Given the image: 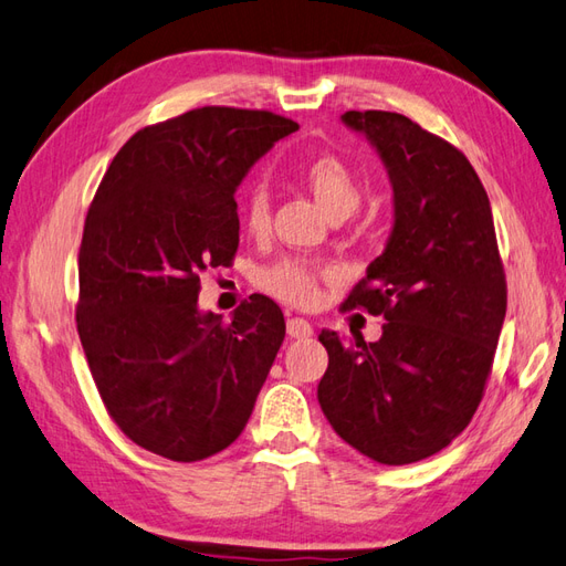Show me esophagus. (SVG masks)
Masks as SVG:
<instances>
[{
  "label": "esophagus",
  "mask_w": 566,
  "mask_h": 566,
  "mask_svg": "<svg viewBox=\"0 0 566 566\" xmlns=\"http://www.w3.org/2000/svg\"><path fill=\"white\" fill-rule=\"evenodd\" d=\"M286 335L292 339H308L313 335V327L304 318H289L286 321Z\"/></svg>",
  "instance_id": "obj_1"
}]
</instances>
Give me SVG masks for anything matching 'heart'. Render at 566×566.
I'll use <instances>...</instances> for the list:
<instances>
[{
  "label": "heart",
  "mask_w": 566,
  "mask_h": 566,
  "mask_svg": "<svg viewBox=\"0 0 566 566\" xmlns=\"http://www.w3.org/2000/svg\"><path fill=\"white\" fill-rule=\"evenodd\" d=\"M301 182L313 195L315 205L333 221L347 219L361 202V188L345 161L337 156H315L304 170ZM270 219V205L262 190H255L245 207L248 231H265ZM325 270L304 258H284L260 274V286L292 306H313L318 301V280Z\"/></svg>",
  "instance_id": "heart-1"
}]
</instances>
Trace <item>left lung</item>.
<instances>
[{"label": "left lung", "instance_id": "obj_1", "mask_svg": "<svg viewBox=\"0 0 566 566\" xmlns=\"http://www.w3.org/2000/svg\"><path fill=\"white\" fill-rule=\"evenodd\" d=\"M392 188V227L345 308L384 315L376 343L321 331L318 402L337 437L384 465L446 449L482 400L506 315L490 197L465 156L410 117L347 111Z\"/></svg>", "mask_w": 566, "mask_h": 566}]
</instances>
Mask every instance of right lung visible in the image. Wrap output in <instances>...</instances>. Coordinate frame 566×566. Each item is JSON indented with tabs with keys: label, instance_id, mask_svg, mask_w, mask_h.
Segmentation results:
<instances>
[{
	"label": "right lung",
	"instance_id": "right-lung-1",
	"mask_svg": "<svg viewBox=\"0 0 566 566\" xmlns=\"http://www.w3.org/2000/svg\"><path fill=\"white\" fill-rule=\"evenodd\" d=\"M296 129L268 111H190L129 137L91 202L76 331L115 424L156 455L192 463L239 439L282 347L272 298L221 323L197 296L239 248L235 188Z\"/></svg>",
	"mask_w": 566,
	"mask_h": 566
}]
</instances>
